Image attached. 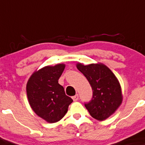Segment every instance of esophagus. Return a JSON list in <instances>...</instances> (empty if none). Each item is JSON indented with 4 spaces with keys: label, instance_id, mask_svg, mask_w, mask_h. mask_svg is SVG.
I'll list each match as a JSON object with an SVG mask.
<instances>
[{
    "label": "esophagus",
    "instance_id": "obj_1",
    "mask_svg": "<svg viewBox=\"0 0 145 145\" xmlns=\"http://www.w3.org/2000/svg\"><path fill=\"white\" fill-rule=\"evenodd\" d=\"M78 98H79V97H78V94H76L75 96L72 97L73 100H74V101H76L78 100Z\"/></svg>",
    "mask_w": 145,
    "mask_h": 145
}]
</instances>
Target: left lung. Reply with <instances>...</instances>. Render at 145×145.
I'll use <instances>...</instances> for the list:
<instances>
[{
	"label": "left lung",
	"instance_id": "8db88e82",
	"mask_svg": "<svg viewBox=\"0 0 145 145\" xmlns=\"http://www.w3.org/2000/svg\"><path fill=\"white\" fill-rule=\"evenodd\" d=\"M92 89V98L85 106L93 118L103 121L115 112L122 101L121 86L110 69L103 64L76 65Z\"/></svg>",
	"mask_w": 145,
	"mask_h": 145
}]
</instances>
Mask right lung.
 <instances>
[{"instance_id": "obj_1", "label": "right lung", "mask_w": 145, "mask_h": 145, "mask_svg": "<svg viewBox=\"0 0 145 145\" xmlns=\"http://www.w3.org/2000/svg\"><path fill=\"white\" fill-rule=\"evenodd\" d=\"M65 67L64 64L45 67L33 73L27 83L26 92L30 107L47 122L60 121L73 101L58 83Z\"/></svg>"}]
</instances>
